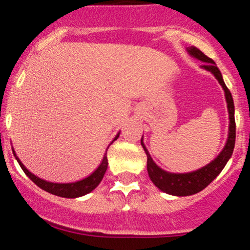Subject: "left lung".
Masks as SVG:
<instances>
[{"mask_svg": "<svg viewBox=\"0 0 250 250\" xmlns=\"http://www.w3.org/2000/svg\"><path fill=\"white\" fill-rule=\"evenodd\" d=\"M190 55L194 58L199 59L203 61L202 68L207 69V71L212 72L223 86L224 91H225L226 102H228V109H229V118H230V127H229V138L228 142L225 144V148L223 151L217 156V159L208 164L207 166L202 167V168L197 169V171L190 172V173H168V172L164 171L153 161V159L149 155L148 150L142 144L144 151L146 154V168H148V174L150 177L151 182L156 185L160 190L164 192H167L169 195H174V196H189V195H194L196 192L201 191L205 189L209 183L214 181L215 177L220 173L221 169L225 167L226 163L229 159L231 158L233 153V148H235V140H236V123H235V106H233V100L231 96L230 90L225 85L223 81V77L219 68L215 66V62L210 58L202 53L199 48L191 47L188 48Z\"/></svg>", "mask_w": 250, "mask_h": 250, "instance_id": "8db88e82", "label": "left lung"}]
</instances>
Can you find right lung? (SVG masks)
I'll return each mask as SVG.
<instances>
[{
    "label": "right lung",
    "mask_w": 250,
    "mask_h": 250,
    "mask_svg": "<svg viewBox=\"0 0 250 250\" xmlns=\"http://www.w3.org/2000/svg\"><path fill=\"white\" fill-rule=\"evenodd\" d=\"M118 137H119V135H118L114 140H117ZM13 153H14V151H13ZM14 155H15V153H14ZM15 158H17V155H15ZM17 160H18V163H19L20 167L22 168V171L25 172V174H26V176L29 177L31 181L35 183L37 187H40L41 189L45 190V191L50 192V194L56 195V196L67 197V199H74V197L83 196V195H86V194H89L90 191H92V190H94L95 188L100 184V183H101L104 173H106V169L108 166L107 151H106L101 165H100V166L97 167L96 171H95L92 174H90L87 178L83 179V181L76 182V183H66V184H60V183H50V182L43 181V179L38 178V177H36L35 174L31 173L29 169H27L24 165L20 163L19 159L17 158Z\"/></svg>",
    "instance_id": "1"
}]
</instances>
